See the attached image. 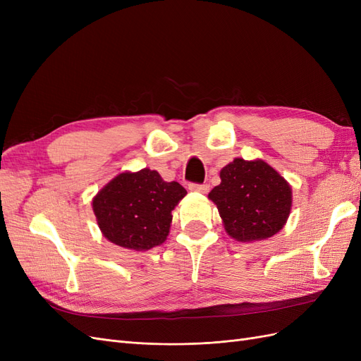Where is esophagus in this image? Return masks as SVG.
<instances>
[{"label": "esophagus", "instance_id": "obj_1", "mask_svg": "<svg viewBox=\"0 0 361 361\" xmlns=\"http://www.w3.org/2000/svg\"><path fill=\"white\" fill-rule=\"evenodd\" d=\"M190 190L194 191V192H202V194H206L207 191H209V185H199V183H191L190 185Z\"/></svg>", "mask_w": 361, "mask_h": 361}]
</instances>
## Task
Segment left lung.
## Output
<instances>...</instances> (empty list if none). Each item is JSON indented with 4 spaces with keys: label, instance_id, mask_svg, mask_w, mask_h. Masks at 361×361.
<instances>
[{
    "label": "left lung",
    "instance_id": "obj_1",
    "mask_svg": "<svg viewBox=\"0 0 361 361\" xmlns=\"http://www.w3.org/2000/svg\"><path fill=\"white\" fill-rule=\"evenodd\" d=\"M209 200L216 204L227 235L238 243L264 241L285 227L292 187L264 159L235 158L220 171Z\"/></svg>",
    "mask_w": 361,
    "mask_h": 361
}]
</instances>
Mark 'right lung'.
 Returning <instances> with one entry per match:
<instances>
[{
    "mask_svg": "<svg viewBox=\"0 0 361 361\" xmlns=\"http://www.w3.org/2000/svg\"><path fill=\"white\" fill-rule=\"evenodd\" d=\"M187 195L180 183L157 170L122 171L92 200L97 226L108 241L134 251L161 245L170 233L171 211Z\"/></svg>",
    "mask_w": 361,
    "mask_h": 361,
    "instance_id": "right-lung-1",
    "label": "right lung"
}]
</instances>
